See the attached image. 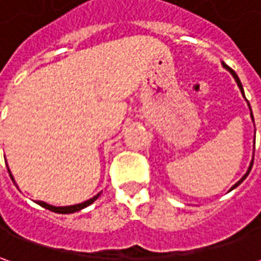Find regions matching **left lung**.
Returning <instances> with one entry per match:
<instances>
[{
	"label": "left lung",
	"instance_id": "8db88e82",
	"mask_svg": "<svg viewBox=\"0 0 261 261\" xmlns=\"http://www.w3.org/2000/svg\"><path fill=\"white\" fill-rule=\"evenodd\" d=\"M222 67H224L225 69H228V71H229V72H230V75H232V76H233V78H235L236 84H238V86H239V89H241V92H242V95H243V97H245V91H243V86H242L241 80H239V76H238V75H236L235 71H233V69L230 68V67H228V65L225 64V63H222ZM245 99H246V97H245ZM247 106H249V109H250V105H249V102H247ZM250 117H252V121H253V123H254V119H253V113H252V109H250ZM252 166H253V159H252V162H250V165H249V168H247V172H246V173H245V175L242 176V179H241V180H239V181H236L235 185H233V186L230 187V190H233V189H235V187L239 186V185H241L242 181H243V180H245V179H246L247 175H249V173H250V170H252Z\"/></svg>",
	"mask_w": 261,
	"mask_h": 261
}]
</instances>
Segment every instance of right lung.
I'll use <instances>...</instances> for the list:
<instances>
[{
    "instance_id": "obj_1",
    "label": "right lung",
    "mask_w": 261,
    "mask_h": 261,
    "mask_svg": "<svg viewBox=\"0 0 261 261\" xmlns=\"http://www.w3.org/2000/svg\"><path fill=\"white\" fill-rule=\"evenodd\" d=\"M8 172H9V176H11V179H12V181H14L15 185H16V181H15L14 176H12V173H11V170H9L8 168ZM18 187V186H16ZM102 193V192H100ZM100 193H97L96 196H93L92 198H89V200H86V201L84 202H80V204H74V205H65V207H56V205H51V204H47V202L44 201H36L39 205H42L43 208H46V210H50V211H53V213H59V214H72V213H76V211H81V210H84L85 207H88V205H91L92 202L96 200L97 197L100 196Z\"/></svg>"
}]
</instances>
